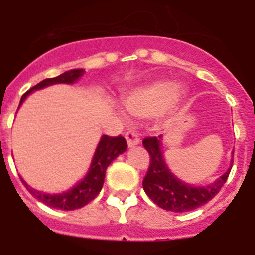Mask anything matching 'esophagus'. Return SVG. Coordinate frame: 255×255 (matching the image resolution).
<instances>
[{
    "label": "esophagus",
    "mask_w": 255,
    "mask_h": 255,
    "mask_svg": "<svg viewBox=\"0 0 255 255\" xmlns=\"http://www.w3.org/2000/svg\"><path fill=\"white\" fill-rule=\"evenodd\" d=\"M125 138L129 147H134V145H138L140 143V138H139V135L135 131L125 132Z\"/></svg>",
    "instance_id": "1"
}]
</instances>
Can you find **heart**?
I'll return each mask as SVG.
<instances>
[{
	"instance_id": "b5f03b06",
	"label": "heart",
	"mask_w": 255,
	"mask_h": 255,
	"mask_svg": "<svg viewBox=\"0 0 255 255\" xmlns=\"http://www.w3.org/2000/svg\"><path fill=\"white\" fill-rule=\"evenodd\" d=\"M176 91V84L170 80H157L143 85L126 94V110L138 117L153 116L172 102Z\"/></svg>"
}]
</instances>
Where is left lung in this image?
Masks as SVG:
<instances>
[{
    "label": "left lung",
    "instance_id": "obj_1",
    "mask_svg": "<svg viewBox=\"0 0 255 255\" xmlns=\"http://www.w3.org/2000/svg\"><path fill=\"white\" fill-rule=\"evenodd\" d=\"M150 155L149 167L143 179V189L155 204L166 211L188 212L203 206L215 198L230 175V168L215 184L208 186H190L173 176L163 161L161 136H148L143 140Z\"/></svg>",
    "mask_w": 255,
    "mask_h": 255
}]
</instances>
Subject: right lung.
Here are the masks:
<instances>
[{
    "label": "right lung",
    "instance_id": "obj_1",
    "mask_svg": "<svg viewBox=\"0 0 255 255\" xmlns=\"http://www.w3.org/2000/svg\"><path fill=\"white\" fill-rule=\"evenodd\" d=\"M84 73L85 71L83 69H76L66 71V73L61 74L56 78L44 79V80L38 83L37 85H34L28 92L22 94L20 105L22 103V101L25 100L26 96L30 94L33 91H35V89H40V88H44L51 84H57V83H67V84H70V83L75 82L76 79H79L82 75H84ZM126 148H128V143H126L125 138L121 136V135H119V136L103 135L98 147H97L96 154H94L92 166L87 176L84 177L82 182H79L78 185L74 186L71 190L62 193V194H44L42 191L34 190L33 188H30L22 179L21 181L25 185V188L28 189L29 193L34 198H37L38 200H40L42 203L46 204V206L56 209H62V211H73V209L82 208L100 194L101 189L103 186V181H105L106 170L117 155L125 152Z\"/></svg>",
    "mask_w": 255,
    "mask_h": 255
}]
</instances>
